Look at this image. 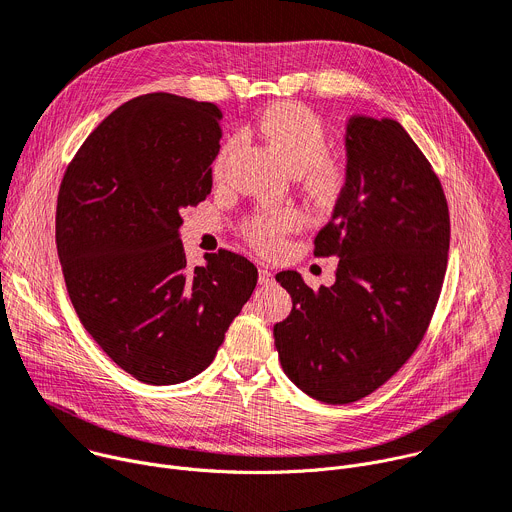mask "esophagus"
<instances>
[{"instance_id":"34e87169","label":"esophagus","mask_w":512,"mask_h":512,"mask_svg":"<svg viewBox=\"0 0 512 512\" xmlns=\"http://www.w3.org/2000/svg\"><path fill=\"white\" fill-rule=\"evenodd\" d=\"M273 282H275V277H273V273H271L269 269L261 267V269H259V284H261V286H271Z\"/></svg>"}]
</instances>
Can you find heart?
<instances>
[{"label":"heart","mask_w":512,"mask_h":512,"mask_svg":"<svg viewBox=\"0 0 512 512\" xmlns=\"http://www.w3.org/2000/svg\"><path fill=\"white\" fill-rule=\"evenodd\" d=\"M259 132L269 149L275 153L292 173L306 171L308 188L329 198L339 194L345 183V169L327 159V130L314 112L300 104H280L267 110L259 120ZM224 151L216 163V171L222 167ZM302 218L294 208L267 210L249 216L241 230L243 237L261 253H273L282 245L288 232L300 226Z\"/></svg>","instance_id":"b5f03b06"}]
</instances>
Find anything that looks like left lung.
<instances>
[{
	"mask_svg": "<svg viewBox=\"0 0 512 512\" xmlns=\"http://www.w3.org/2000/svg\"><path fill=\"white\" fill-rule=\"evenodd\" d=\"M449 251V208L433 165L392 118L347 124V181L314 257H339L331 288L275 280L292 312L273 327L286 376L308 396L349 404L384 386L421 345Z\"/></svg>",
	"mask_w": 512,
	"mask_h": 512,
	"instance_id": "1",
	"label": "left lung"
}]
</instances>
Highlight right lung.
Instances as JSON below:
<instances>
[{
	"mask_svg": "<svg viewBox=\"0 0 512 512\" xmlns=\"http://www.w3.org/2000/svg\"><path fill=\"white\" fill-rule=\"evenodd\" d=\"M222 112L173 94L138 96L91 132L65 169L57 251L73 308L126 374L171 386L204 371L257 286L220 249L188 267L181 210L212 190Z\"/></svg>",
	"mask_w": 512,
	"mask_h": 512,
	"instance_id": "1",
	"label": "right lung"
}]
</instances>
